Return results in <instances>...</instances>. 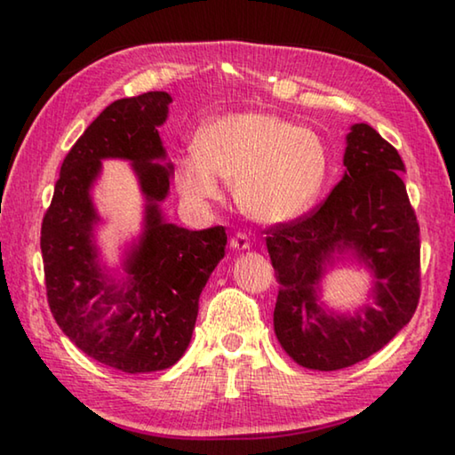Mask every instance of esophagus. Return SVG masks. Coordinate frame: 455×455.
I'll list each match as a JSON object with an SVG mask.
<instances>
[{
	"instance_id": "1",
	"label": "esophagus",
	"mask_w": 455,
	"mask_h": 455,
	"mask_svg": "<svg viewBox=\"0 0 455 455\" xmlns=\"http://www.w3.org/2000/svg\"><path fill=\"white\" fill-rule=\"evenodd\" d=\"M230 249L233 251H249L251 249V238L244 233H236L233 238H230Z\"/></svg>"
}]
</instances>
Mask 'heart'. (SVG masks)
I'll list each match as a JSON object with an SVG mask.
<instances>
[{
	"label": "heart",
	"instance_id": "1",
	"mask_svg": "<svg viewBox=\"0 0 455 455\" xmlns=\"http://www.w3.org/2000/svg\"><path fill=\"white\" fill-rule=\"evenodd\" d=\"M329 171L323 138L275 114L238 112L212 120L198 152L180 160L176 187L192 206L222 196L220 181L235 184L241 211L263 225L295 220L315 204Z\"/></svg>",
	"mask_w": 455,
	"mask_h": 455
}]
</instances>
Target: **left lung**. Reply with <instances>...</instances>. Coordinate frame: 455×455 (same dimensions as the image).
<instances>
[{"instance_id": "left-lung-1", "label": "left lung", "mask_w": 455, "mask_h": 455, "mask_svg": "<svg viewBox=\"0 0 455 455\" xmlns=\"http://www.w3.org/2000/svg\"><path fill=\"white\" fill-rule=\"evenodd\" d=\"M345 140V174L325 203L267 236L281 284L275 335L295 363L317 371L371 357L410 323L419 299V227L402 180L403 160L369 124H353ZM341 259L372 276L355 314L320 301L322 279Z\"/></svg>"}]
</instances>
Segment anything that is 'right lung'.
<instances>
[{"label":"right lung","instance_id":"add662e5","mask_svg":"<svg viewBox=\"0 0 455 455\" xmlns=\"http://www.w3.org/2000/svg\"><path fill=\"white\" fill-rule=\"evenodd\" d=\"M166 92L116 100L86 128L61 164L42 222L45 289L53 319L92 359L126 373L172 367L187 351L198 299L225 257V227L188 230L164 219L172 164L158 128L168 118ZM126 159L145 198L143 228L118 267L101 259V220L91 190L101 160Z\"/></svg>","mask_w":455,"mask_h":455}]
</instances>
